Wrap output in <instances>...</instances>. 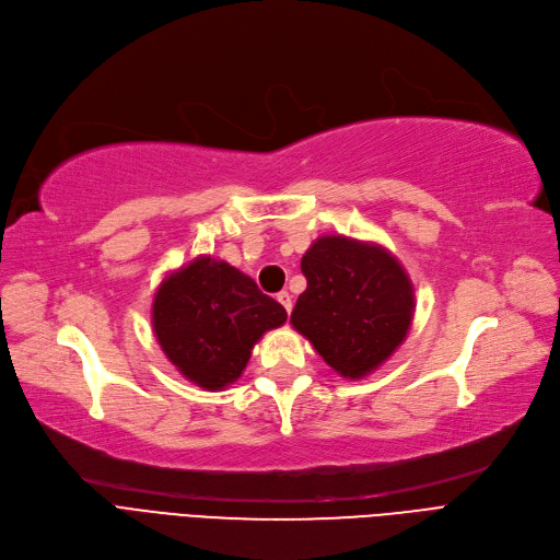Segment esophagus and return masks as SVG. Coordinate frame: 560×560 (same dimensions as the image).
<instances>
[{"label":"esophagus","mask_w":560,"mask_h":560,"mask_svg":"<svg viewBox=\"0 0 560 560\" xmlns=\"http://www.w3.org/2000/svg\"><path fill=\"white\" fill-rule=\"evenodd\" d=\"M277 300L281 302V306L290 313V311H293V298H290V293H288V290H281V293L277 295Z\"/></svg>","instance_id":"esophagus-1"}]
</instances>
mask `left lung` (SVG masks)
<instances>
[{
	"instance_id": "1",
	"label": "left lung",
	"mask_w": 560,
	"mask_h": 560,
	"mask_svg": "<svg viewBox=\"0 0 560 560\" xmlns=\"http://www.w3.org/2000/svg\"><path fill=\"white\" fill-rule=\"evenodd\" d=\"M302 275L293 327L340 377L380 369L415 318V285L398 258L373 242L323 235L302 256Z\"/></svg>"
}]
</instances>
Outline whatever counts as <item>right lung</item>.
Wrapping results in <instances>:
<instances>
[{
	"mask_svg": "<svg viewBox=\"0 0 560 560\" xmlns=\"http://www.w3.org/2000/svg\"><path fill=\"white\" fill-rule=\"evenodd\" d=\"M153 331L178 373L206 392L233 384L285 308L224 260L199 256L168 275L153 300Z\"/></svg>",
	"mask_w": 560,
	"mask_h": 560,
	"instance_id": "obj_1",
	"label": "right lung"
}]
</instances>
